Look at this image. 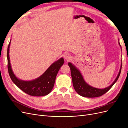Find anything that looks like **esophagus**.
<instances>
[{"instance_id": "34e87169", "label": "esophagus", "mask_w": 128, "mask_h": 128, "mask_svg": "<svg viewBox=\"0 0 128 128\" xmlns=\"http://www.w3.org/2000/svg\"><path fill=\"white\" fill-rule=\"evenodd\" d=\"M64 58L65 60H66L67 61H69V60H71L72 56L68 53H66L64 55Z\"/></svg>"}]
</instances>
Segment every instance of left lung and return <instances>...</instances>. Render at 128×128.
I'll return each instance as SVG.
<instances>
[{
	"label": "left lung",
	"mask_w": 128,
	"mask_h": 128,
	"mask_svg": "<svg viewBox=\"0 0 128 128\" xmlns=\"http://www.w3.org/2000/svg\"><path fill=\"white\" fill-rule=\"evenodd\" d=\"M118 44L121 48V46L118 40ZM68 66L70 68L71 75L72 81V84L76 92L80 96L87 98H94L98 96H102L104 94L106 93L113 86V85L118 80V77L120 75V73L121 72L122 63L121 64L120 70L118 75L115 78L114 82L109 86L104 88H99L93 87L90 85H88L86 81H85L82 74L77 69L74 64L71 62H68Z\"/></svg>",
	"instance_id": "8db88e82"
}]
</instances>
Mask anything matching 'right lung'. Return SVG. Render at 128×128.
I'll list each match as a JSON object with an SVG mask.
<instances>
[{"label": "right lung", "instance_id": "right-lung-1", "mask_svg": "<svg viewBox=\"0 0 128 128\" xmlns=\"http://www.w3.org/2000/svg\"><path fill=\"white\" fill-rule=\"evenodd\" d=\"M10 41L11 39L7 48V56L8 73L13 83L22 91L30 96H40L49 94L54 85L57 74L64 64V58H61L55 61L38 78L31 80H22L18 78L12 68L9 54Z\"/></svg>", "mask_w": 128, "mask_h": 128}]
</instances>
